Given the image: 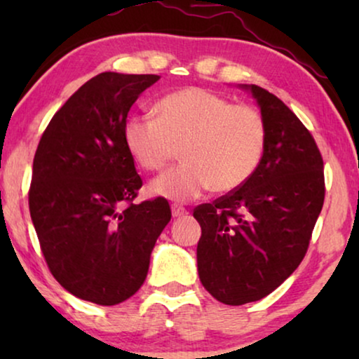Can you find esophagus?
Here are the masks:
<instances>
[{
  "instance_id": "34e87169",
  "label": "esophagus",
  "mask_w": 359,
  "mask_h": 359,
  "mask_svg": "<svg viewBox=\"0 0 359 359\" xmlns=\"http://www.w3.org/2000/svg\"><path fill=\"white\" fill-rule=\"evenodd\" d=\"M171 214H173V217H183V215L188 214V210H186L183 205L173 204L171 205Z\"/></svg>"
}]
</instances>
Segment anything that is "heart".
<instances>
[{
	"mask_svg": "<svg viewBox=\"0 0 359 359\" xmlns=\"http://www.w3.org/2000/svg\"><path fill=\"white\" fill-rule=\"evenodd\" d=\"M155 111L156 117L130 114L122 129L127 150L144 170H165L181 147L184 163L156 178L154 193L175 201L199 198L209 188L225 194L257 171L268 129L255 107L188 86L160 97Z\"/></svg>",
	"mask_w": 359,
	"mask_h": 359,
	"instance_id": "1",
	"label": "heart"
}]
</instances>
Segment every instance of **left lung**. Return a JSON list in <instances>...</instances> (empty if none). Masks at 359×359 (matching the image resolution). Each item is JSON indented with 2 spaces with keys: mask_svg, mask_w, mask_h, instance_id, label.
I'll list each match as a JSON object with an SVG mask.
<instances>
[{
  "mask_svg": "<svg viewBox=\"0 0 359 359\" xmlns=\"http://www.w3.org/2000/svg\"><path fill=\"white\" fill-rule=\"evenodd\" d=\"M243 88L266 122L263 158L243 186L193 212L203 230L199 279L227 306L259 301L296 271L325 199L323 160L307 127L273 93Z\"/></svg>",
  "mask_w": 359,
  "mask_h": 359,
  "instance_id": "obj_1",
  "label": "left lung"
}]
</instances>
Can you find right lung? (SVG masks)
Instances as JSON below:
<instances>
[{
	"mask_svg": "<svg viewBox=\"0 0 359 359\" xmlns=\"http://www.w3.org/2000/svg\"><path fill=\"white\" fill-rule=\"evenodd\" d=\"M158 75L104 72L55 112L39 142L29 210L53 278L83 301L116 306L139 291L171 219L165 198L135 204L142 188L122 129Z\"/></svg>",
	"mask_w": 359,
	"mask_h": 359,
	"instance_id": "add662e5",
	"label": "right lung"
}]
</instances>
